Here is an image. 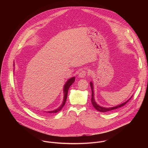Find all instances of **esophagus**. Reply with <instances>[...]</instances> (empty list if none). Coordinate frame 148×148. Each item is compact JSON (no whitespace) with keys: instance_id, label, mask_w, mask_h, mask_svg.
I'll use <instances>...</instances> for the list:
<instances>
[{"instance_id":"esophagus-1","label":"esophagus","mask_w":148,"mask_h":148,"mask_svg":"<svg viewBox=\"0 0 148 148\" xmlns=\"http://www.w3.org/2000/svg\"><path fill=\"white\" fill-rule=\"evenodd\" d=\"M86 75V72L85 71H82L79 73V77L80 78H84L85 77Z\"/></svg>"}]
</instances>
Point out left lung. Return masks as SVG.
I'll return each instance as SVG.
<instances>
[{
    "mask_svg": "<svg viewBox=\"0 0 148 148\" xmlns=\"http://www.w3.org/2000/svg\"><path fill=\"white\" fill-rule=\"evenodd\" d=\"M90 88H91V89H92V98H91V102H92V104L93 106V107L98 111L99 112H109V111H110V110H114V109H116L117 108H119L120 107H122L123 106H124L125 104H126L129 101V100H130V99L132 97V96L129 99L127 100V101L124 102V103H122L119 106H113V107H110V108H105V107H103V106H101L98 105L96 101H95V97H94V92H93V83L91 82H90Z\"/></svg>",
    "mask_w": 148,
    "mask_h": 148,
    "instance_id": "left-lung-1",
    "label": "left lung"
}]
</instances>
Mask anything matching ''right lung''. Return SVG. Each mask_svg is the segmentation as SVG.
<instances>
[{"instance_id": "right-lung-1", "label": "right lung", "mask_w": 148, "mask_h": 148, "mask_svg": "<svg viewBox=\"0 0 148 148\" xmlns=\"http://www.w3.org/2000/svg\"><path fill=\"white\" fill-rule=\"evenodd\" d=\"M75 81V77H72L70 79H69L67 82L65 83V84L64 85L63 88V93H64V98L63 101V103L61 106H60L59 108H58L57 109L53 110H51V111H43L46 113H57L59 111L61 110L63 108L65 103L66 102V98H67V95H68V89L69 88V87L71 86V85Z\"/></svg>"}]
</instances>
